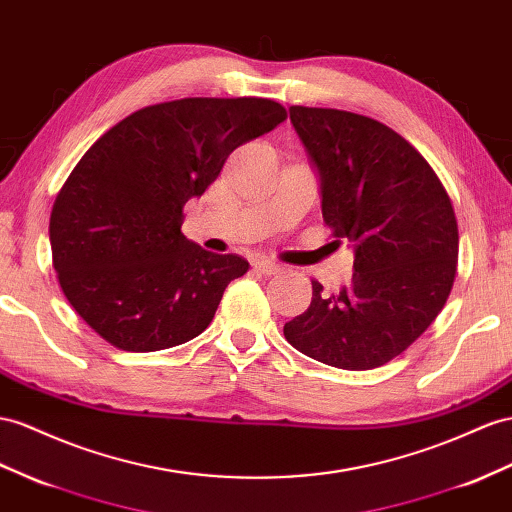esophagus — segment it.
<instances>
[{"mask_svg":"<svg viewBox=\"0 0 512 512\" xmlns=\"http://www.w3.org/2000/svg\"><path fill=\"white\" fill-rule=\"evenodd\" d=\"M253 266H255V270L264 272V274H277V272H281V266H279V264H274V261H264V259H257Z\"/></svg>","mask_w":512,"mask_h":512,"instance_id":"obj_1","label":"esophagus"}]
</instances>
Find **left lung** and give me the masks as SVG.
<instances>
[{
	"mask_svg": "<svg viewBox=\"0 0 512 512\" xmlns=\"http://www.w3.org/2000/svg\"><path fill=\"white\" fill-rule=\"evenodd\" d=\"M290 121L318 170L322 218L350 242L355 274L337 294L311 281V305L283 326L285 339L333 368H378L450 296L458 257L450 196L413 144L383 123L303 106L290 108Z\"/></svg>",
	"mask_w": 512,
	"mask_h": 512,
	"instance_id": "8db88e82",
	"label": "left lung"
}]
</instances>
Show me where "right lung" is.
<instances>
[{
	"instance_id": "add662e5",
	"label": "right lung",
	"mask_w": 512,
	"mask_h": 512,
	"mask_svg": "<svg viewBox=\"0 0 512 512\" xmlns=\"http://www.w3.org/2000/svg\"><path fill=\"white\" fill-rule=\"evenodd\" d=\"M285 119L272 99H177L129 114L84 153L56 196L49 242L62 292L90 329L127 352L207 329L248 261L190 242L183 205L233 149Z\"/></svg>"
}]
</instances>
